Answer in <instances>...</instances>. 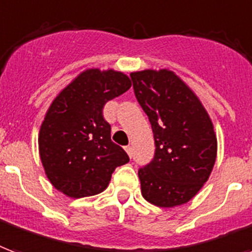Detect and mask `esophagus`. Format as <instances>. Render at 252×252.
<instances>
[{
  "instance_id": "1",
  "label": "esophagus",
  "mask_w": 252,
  "mask_h": 252,
  "mask_svg": "<svg viewBox=\"0 0 252 252\" xmlns=\"http://www.w3.org/2000/svg\"><path fill=\"white\" fill-rule=\"evenodd\" d=\"M126 154L129 155V158H132V152H133V150H132L131 145H126Z\"/></svg>"
}]
</instances>
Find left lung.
Listing matches in <instances>:
<instances>
[{
	"mask_svg": "<svg viewBox=\"0 0 252 252\" xmlns=\"http://www.w3.org/2000/svg\"><path fill=\"white\" fill-rule=\"evenodd\" d=\"M131 80L156 147L154 159L139 169L141 193L158 207L184 204L199 192L215 164L211 119L196 94L171 70L133 72Z\"/></svg>",
	"mask_w": 252,
	"mask_h": 252,
	"instance_id": "8db88e82",
	"label": "left lung"
}]
</instances>
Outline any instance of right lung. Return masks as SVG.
<instances>
[{
	"instance_id": "obj_1",
	"label": "right lung",
	"mask_w": 252,
	"mask_h": 252,
	"mask_svg": "<svg viewBox=\"0 0 252 252\" xmlns=\"http://www.w3.org/2000/svg\"><path fill=\"white\" fill-rule=\"evenodd\" d=\"M131 88L121 72L89 69L63 89L46 112L38 136L40 158L49 182L70 197L102 192L113 171L129 161L111 140L102 108Z\"/></svg>"
}]
</instances>
